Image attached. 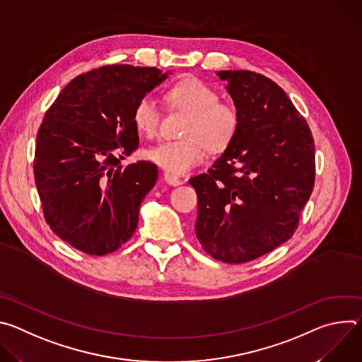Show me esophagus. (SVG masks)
I'll list each match as a JSON object with an SVG mask.
<instances>
[{
	"mask_svg": "<svg viewBox=\"0 0 362 362\" xmlns=\"http://www.w3.org/2000/svg\"><path fill=\"white\" fill-rule=\"evenodd\" d=\"M165 180H166V183L170 185V186H179V185H182V180H180L177 176L170 175V173H165Z\"/></svg>",
	"mask_w": 362,
	"mask_h": 362,
	"instance_id": "obj_1",
	"label": "esophagus"
}]
</instances>
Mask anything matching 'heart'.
Here are the masks:
<instances>
[{
	"label": "heart",
	"instance_id": "1",
	"mask_svg": "<svg viewBox=\"0 0 362 362\" xmlns=\"http://www.w3.org/2000/svg\"><path fill=\"white\" fill-rule=\"evenodd\" d=\"M168 100L176 109L190 113L183 140L159 141L146 150V159L170 175H183L211 151L225 150L239 129V113L229 103H221L218 91L197 78H186L168 91ZM162 113L150 95L137 101L133 110L136 129L151 137L158 133Z\"/></svg>",
	"mask_w": 362,
	"mask_h": 362
}]
</instances>
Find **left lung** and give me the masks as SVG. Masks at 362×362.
I'll return each instance as SVG.
<instances>
[{"instance_id": "1", "label": "left lung", "mask_w": 362, "mask_h": 362, "mask_svg": "<svg viewBox=\"0 0 362 362\" xmlns=\"http://www.w3.org/2000/svg\"><path fill=\"white\" fill-rule=\"evenodd\" d=\"M239 113V129L197 193L196 238L215 259L243 264L284 242L315 183V146L286 93L262 74L218 71Z\"/></svg>"}]
</instances>
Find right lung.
Returning <instances> with one entry per match:
<instances>
[{
    "instance_id": "add662e5",
    "label": "right lung",
    "mask_w": 362,
    "mask_h": 362,
    "mask_svg": "<svg viewBox=\"0 0 362 362\" xmlns=\"http://www.w3.org/2000/svg\"><path fill=\"white\" fill-rule=\"evenodd\" d=\"M170 71L105 66L73 78L47 110L35 144L34 177L45 222L88 255H107L134 233L139 208L158 180L151 162L120 165L139 146L137 101Z\"/></svg>"
}]
</instances>
